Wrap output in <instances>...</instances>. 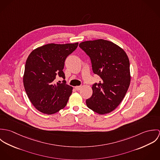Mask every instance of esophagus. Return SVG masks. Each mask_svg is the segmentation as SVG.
<instances>
[{
    "instance_id": "esophagus-1",
    "label": "esophagus",
    "mask_w": 160,
    "mask_h": 160,
    "mask_svg": "<svg viewBox=\"0 0 160 160\" xmlns=\"http://www.w3.org/2000/svg\"><path fill=\"white\" fill-rule=\"evenodd\" d=\"M81 86H76L75 87V89L76 90V91H79L81 89Z\"/></svg>"
}]
</instances>
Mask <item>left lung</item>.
Returning <instances> with one entry per match:
<instances>
[{"mask_svg": "<svg viewBox=\"0 0 160 160\" xmlns=\"http://www.w3.org/2000/svg\"><path fill=\"white\" fill-rule=\"evenodd\" d=\"M79 46L90 57L93 72L102 79L92 87V95L86 100V105L98 114L110 113L120 104L129 89V58L121 47L107 40L84 41Z\"/></svg>", "mask_w": 160, "mask_h": 160, "instance_id": "8db88e82", "label": "left lung"}]
</instances>
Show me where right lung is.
Listing matches in <instances>:
<instances>
[{"instance_id":"right-lung-1","label":"right lung","mask_w":160,"mask_h":160,"mask_svg":"<svg viewBox=\"0 0 160 160\" xmlns=\"http://www.w3.org/2000/svg\"><path fill=\"white\" fill-rule=\"evenodd\" d=\"M78 46L48 44L33 50L25 64L23 84L33 106L40 112L52 114L65 108L72 88L65 83L54 84L56 76L65 79V61Z\"/></svg>"}]
</instances>
